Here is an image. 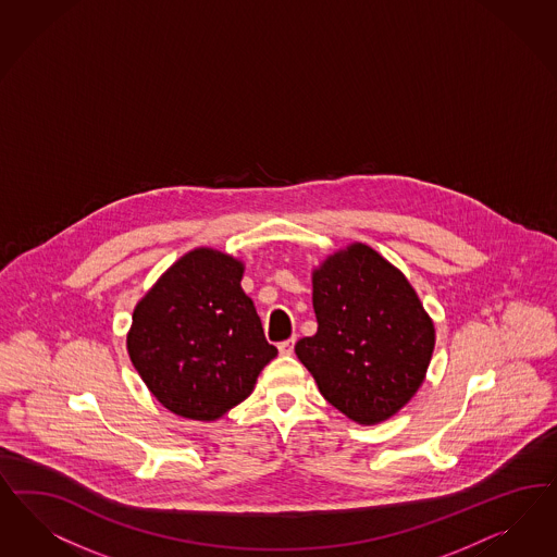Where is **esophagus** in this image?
<instances>
[{"instance_id": "34e87169", "label": "esophagus", "mask_w": 557, "mask_h": 557, "mask_svg": "<svg viewBox=\"0 0 557 557\" xmlns=\"http://www.w3.org/2000/svg\"><path fill=\"white\" fill-rule=\"evenodd\" d=\"M295 341H297V338H288V341L281 342V344H278V350H281V355H293Z\"/></svg>"}]
</instances>
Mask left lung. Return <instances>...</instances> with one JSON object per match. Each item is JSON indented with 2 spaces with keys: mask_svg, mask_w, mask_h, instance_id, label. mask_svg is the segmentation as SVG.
Here are the masks:
<instances>
[{
  "mask_svg": "<svg viewBox=\"0 0 557 557\" xmlns=\"http://www.w3.org/2000/svg\"><path fill=\"white\" fill-rule=\"evenodd\" d=\"M318 332L295 344L323 397L360 424L404 408L422 385L434 325L406 276L355 244L313 272Z\"/></svg>",
  "mask_w": 557,
  "mask_h": 557,
  "instance_id": "8db88e82",
  "label": "left lung"
}]
</instances>
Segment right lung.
<instances>
[{"label":"right lung","mask_w":557,"mask_h":557,"mask_svg":"<svg viewBox=\"0 0 557 557\" xmlns=\"http://www.w3.org/2000/svg\"><path fill=\"white\" fill-rule=\"evenodd\" d=\"M244 264L198 248L163 274L133 313L128 357L170 412L216 420L244 401L278 355L239 287Z\"/></svg>","instance_id":"right-lung-1"}]
</instances>
